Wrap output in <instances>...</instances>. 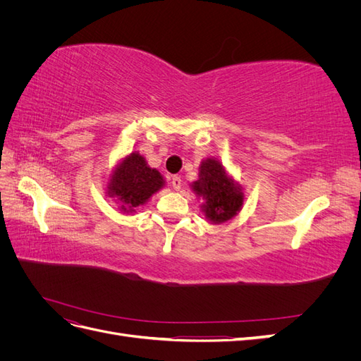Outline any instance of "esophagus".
<instances>
[{"instance_id":"esophagus-1","label":"esophagus","mask_w":361,"mask_h":361,"mask_svg":"<svg viewBox=\"0 0 361 361\" xmlns=\"http://www.w3.org/2000/svg\"><path fill=\"white\" fill-rule=\"evenodd\" d=\"M171 185H173L174 190L179 191L180 187H182V179H180V176H173V178H171Z\"/></svg>"}]
</instances>
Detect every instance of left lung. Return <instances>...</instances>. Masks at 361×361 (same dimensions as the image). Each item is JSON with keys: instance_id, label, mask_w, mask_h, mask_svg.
Wrapping results in <instances>:
<instances>
[{"instance_id": "8db88e82", "label": "left lung", "mask_w": 361, "mask_h": 361, "mask_svg": "<svg viewBox=\"0 0 361 361\" xmlns=\"http://www.w3.org/2000/svg\"><path fill=\"white\" fill-rule=\"evenodd\" d=\"M191 187L199 197L204 199L202 204L204 216L215 224L232 220L241 211L244 202L241 187L227 176L220 161L204 159L199 169V179Z\"/></svg>"}]
</instances>
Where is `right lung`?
Returning <instances> with one entry per match:
<instances>
[{"instance_id": "obj_1", "label": "right lung", "mask_w": 361, "mask_h": 361, "mask_svg": "<svg viewBox=\"0 0 361 361\" xmlns=\"http://www.w3.org/2000/svg\"><path fill=\"white\" fill-rule=\"evenodd\" d=\"M164 187V179L157 169H150L138 152L120 161L108 182V195L117 197L125 212H134L145 204L152 194Z\"/></svg>"}]
</instances>
